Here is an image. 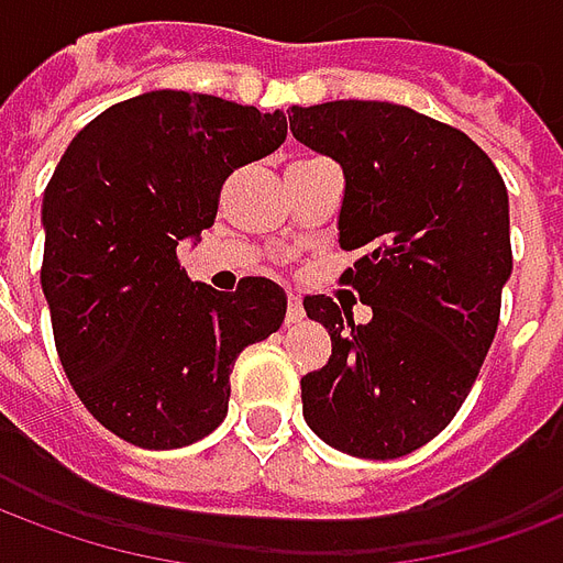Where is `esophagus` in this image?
Listing matches in <instances>:
<instances>
[{
  "label": "esophagus",
  "instance_id": "obj_1",
  "mask_svg": "<svg viewBox=\"0 0 563 563\" xmlns=\"http://www.w3.org/2000/svg\"><path fill=\"white\" fill-rule=\"evenodd\" d=\"M303 319V303L298 295L289 292V303H286V324H298Z\"/></svg>",
  "mask_w": 563,
  "mask_h": 563
}]
</instances>
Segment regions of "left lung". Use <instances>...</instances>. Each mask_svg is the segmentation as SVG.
Returning <instances> with one entry per match:
<instances>
[{
    "instance_id": "left-lung-1",
    "label": "left lung",
    "mask_w": 563,
    "mask_h": 563,
    "mask_svg": "<svg viewBox=\"0 0 563 563\" xmlns=\"http://www.w3.org/2000/svg\"><path fill=\"white\" fill-rule=\"evenodd\" d=\"M298 143L340 164L343 274L373 310L355 324L331 298L303 310L331 357L301 378L303 420L336 451L397 460L435 439L468 397L510 280L507 187L481 145L387 101L292 107Z\"/></svg>"
}]
</instances>
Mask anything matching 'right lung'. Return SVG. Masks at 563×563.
<instances>
[{
    "label": "right lung",
    "mask_w": 563,
    "mask_h": 563,
    "mask_svg": "<svg viewBox=\"0 0 563 563\" xmlns=\"http://www.w3.org/2000/svg\"><path fill=\"white\" fill-rule=\"evenodd\" d=\"M283 140V110L157 89L112 103L62 154L41 206V289L65 376L119 439H206L227 418L235 357L283 324L274 280L218 292L176 256L214 223L223 181Z\"/></svg>",
    "instance_id": "add662e5"
}]
</instances>
